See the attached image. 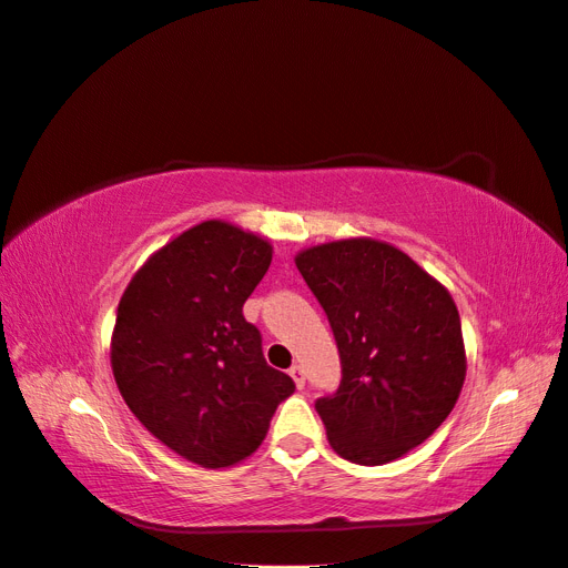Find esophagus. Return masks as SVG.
Listing matches in <instances>:
<instances>
[{
    "mask_svg": "<svg viewBox=\"0 0 568 568\" xmlns=\"http://www.w3.org/2000/svg\"><path fill=\"white\" fill-rule=\"evenodd\" d=\"M288 374H291V379L296 382V386H298V388H303V386H305V372H303V367H301V365H291Z\"/></svg>",
    "mask_w": 568,
    "mask_h": 568,
    "instance_id": "obj_1",
    "label": "esophagus"
}]
</instances>
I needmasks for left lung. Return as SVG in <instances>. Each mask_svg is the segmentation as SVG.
I'll return each instance as SVG.
<instances>
[{
    "label": "left lung",
    "mask_w": 568,
    "mask_h": 568,
    "mask_svg": "<svg viewBox=\"0 0 568 568\" xmlns=\"http://www.w3.org/2000/svg\"><path fill=\"white\" fill-rule=\"evenodd\" d=\"M296 265L341 357L338 388L315 403L326 438L365 467L403 457L445 422L462 390L455 301L409 255L372 239L307 248Z\"/></svg>",
    "instance_id": "left-lung-1"
}]
</instances>
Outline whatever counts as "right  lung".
I'll return each mask as SVG.
<instances>
[{
    "label": "right lung",
    "instance_id": "obj_1",
    "mask_svg": "<svg viewBox=\"0 0 568 568\" xmlns=\"http://www.w3.org/2000/svg\"><path fill=\"white\" fill-rule=\"evenodd\" d=\"M270 261L265 239L209 220L153 253L120 298L115 384L153 436L201 467L255 453L296 390L265 363L261 329L244 317Z\"/></svg>",
    "mask_w": 568,
    "mask_h": 568
}]
</instances>
